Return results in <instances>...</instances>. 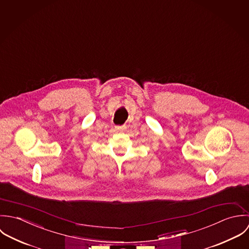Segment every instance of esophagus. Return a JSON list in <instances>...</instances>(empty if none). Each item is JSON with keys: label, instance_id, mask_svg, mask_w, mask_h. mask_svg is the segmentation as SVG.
Segmentation results:
<instances>
[{"label": "esophagus", "instance_id": "esophagus-1", "mask_svg": "<svg viewBox=\"0 0 249 249\" xmlns=\"http://www.w3.org/2000/svg\"><path fill=\"white\" fill-rule=\"evenodd\" d=\"M115 129H116L117 131H120V132H121V131H124V129H125V128H124L123 126H116V127H115Z\"/></svg>", "mask_w": 249, "mask_h": 249}]
</instances>
